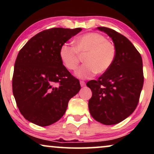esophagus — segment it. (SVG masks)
<instances>
[{"label":"esophagus","mask_w":154,"mask_h":154,"mask_svg":"<svg viewBox=\"0 0 154 154\" xmlns=\"http://www.w3.org/2000/svg\"><path fill=\"white\" fill-rule=\"evenodd\" d=\"M80 84H81V87H84V86L85 85V83L84 81H80Z\"/></svg>","instance_id":"34e87169"}]
</instances>
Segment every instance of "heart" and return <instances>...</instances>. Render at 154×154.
Returning <instances> with one entry per match:
<instances>
[{"label":"heart","mask_w":154,"mask_h":154,"mask_svg":"<svg viewBox=\"0 0 154 154\" xmlns=\"http://www.w3.org/2000/svg\"><path fill=\"white\" fill-rule=\"evenodd\" d=\"M117 49L111 41L99 33L83 34L74 40V47L64 44L60 50L61 60L66 69L74 71L85 57V64L76 71L75 75L82 79H91L97 74L107 72L114 64Z\"/></svg>","instance_id":"1"}]
</instances>
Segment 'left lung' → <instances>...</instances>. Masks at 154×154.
Returning a JSON list of instances; mask_svg holds the SVG:
<instances>
[{"instance_id":"1","label":"left lung","mask_w":154,"mask_h":154,"mask_svg":"<svg viewBox=\"0 0 154 154\" xmlns=\"http://www.w3.org/2000/svg\"><path fill=\"white\" fill-rule=\"evenodd\" d=\"M117 49L114 64L97 81H88L92 95L88 108L92 118L104 125H115L132 114L137 106L144 84L142 59L127 38L113 29L97 27Z\"/></svg>"}]
</instances>
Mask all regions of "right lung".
Returning a JSON list of instances; mask_svg holds the SVG:
<instances>
[{"label":"right lung","mask_w":154,"mask_h":154,"mask_svg":"<svg viewBox=\"0 0 154 154\" xmlns=\"http://www.w3.org/2000/svg\"><path fill=\"white\" fill-rule=\"evenodd\" d=\"M82 30L52 28L31 38L20 50L12 77V92L23 116L48 126L66 112L69 101L81 90L60 57L62 46Z\"/></svg>","instance_id":"1"}]
</instances>
